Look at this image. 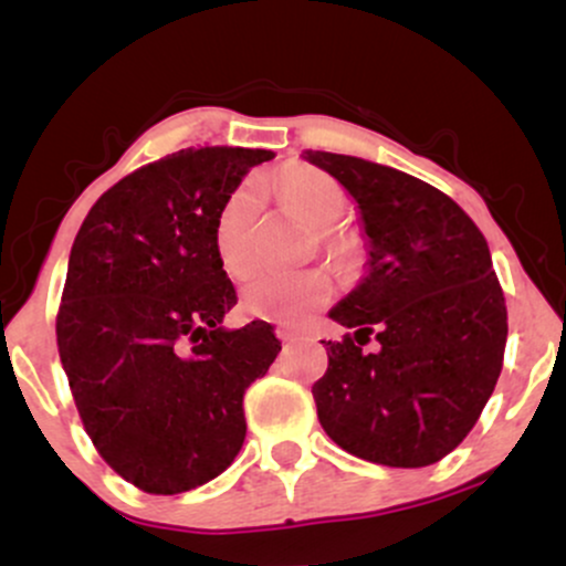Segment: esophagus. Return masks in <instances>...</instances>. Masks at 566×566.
Segmentation results:
<instances>
[{"label": "esophagus", "instance_id": "34e87169", "mask_svg": "<svg viewBox=\"0 0 566 566\" xmlns=\"http://www.w3.org/2000/svg\"><path fill=\"white\" fill-rule=\"evenodd\" d=\"M276 337H279V340H282V343H292L297 335L292 333V329H287V327H276Z\"/></svg>", "mask_w": 566, "mask_h": 566}]
</instances>
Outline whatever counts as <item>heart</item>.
Returning a JSON list of instances; mask_svg holds the SVG:
<instances>
[{
    "mask_svg": "<svg viewBox=\"0 0 566 566\" xmlns=\"http://www.w3.org/2000/svg\"><path fill=\"white\" fill-rule=\"evenodd\" d=\"M276 193L290 210L319 229V242L327 252H340V239L333 226L348 207V193L333 175L316 167H287L274 178ZM261 212V191L244 184L223 201L212 226V247L220 269L233 279L250 274L258 263L255 223ZM333 295V279L322 269L305 271H255L242 287V311L252 319L284 324L303 322Z\"/></svg>",
    "mask_w": 566,
    "mask_h": 566,
    "instance_id": "b5f03b06",
    "label": "heart"
}]
</instances>
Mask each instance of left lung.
<instances>
[{"mask_svg": "<svg viewBox=\"0 0 566 566\" xmlns=\"http://www.w3.org/2000/svg\"><path fill=\"white\" fill-rule=\"evenodd\" d=\"M303 159L346 186L369 239L365 282L329 311L356 333L327 343L311 388L319 423L356 458L423 469L469 437L503 369L509 311L490 247L412 175L329 151Z\"/></svg>", "mask_w": 566, "mask_h": 566, "instance_id": "left-lung-1", "label": "left lung"}]
</instances>
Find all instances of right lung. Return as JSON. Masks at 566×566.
I'll return each mask as SVG.
<instances>
[{
	"mask_svg": "<svg viewBox=\"0 0 566 566\" xmlns=\"http://www.w3.org/2000/svg\"><path fill=\"white\" fill-rule=\"evenodd\" d=\"M261 148H186L129 172L84 218L57 308V354L95 450L151 495L223 473L244 391L282 350L269 322L223 329L237 290L212 226Z\"/></svg>",
	"mask_w": 566,
	"mask_h": 566,
	"instance_id": "obj_1",
	"label": "right lung"
}]
</instances>
